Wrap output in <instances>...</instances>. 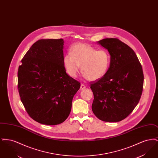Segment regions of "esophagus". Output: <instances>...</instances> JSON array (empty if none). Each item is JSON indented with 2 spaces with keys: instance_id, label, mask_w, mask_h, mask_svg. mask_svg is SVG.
<instances>
[{
  "instance_id": "esophagus-1",
  "label": "esophagus",
  "mask_w": 158,
  "mask_h": 158,
  "mask_svg": "<svg viewBox=\"0 0 158 158\" xmlns=\"http://www.w3.org/2000/svg\"><path fill=\"white\" fill-rule=\"evenodd\" d=\"M85 88H86V86L82 83L81 85V90H83V89H85Z\"/></svg>"
}]
</instances>
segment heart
Segmentation results:
<instances>
[{"label": "heart", "instance_id": "1", "mask_svg": "<svg viewBox=\"0 0 158 158\" xmlns=\"http://www.w3.org/2000/svg\"><path fill=\"white\" fill-rule=\"evenodd\" d=\"M71 54L63 58V63L68 74L76 77L79 71L88 80L97 81L108 72L111 57L105 50H98L88 44L79 43L71 48Z\"/></svg>", "mask_w": 158, "mask_h": 158}]
</instances>
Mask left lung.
Listing matches in <instances>:
<instances>
[{"mask_svg": "<svg viewBox=\"0 0 158 158\" xmlns=\"http://www.w3.org/2000/svg\"><path fill=\"white\" fill-rule=\"evenodd\" d=\"M110 54L108 72L90 83L94 94L92 110L96 117L106 122L126 118L138 104L143 90V70L135 52L117 38L98 41Z\"/></svg>", "mask_w": 158, "mask_h": 158, "instance_id": "8db88e82", "label": "left lung"}]
</instances>
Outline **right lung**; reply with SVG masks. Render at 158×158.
<instances>
[{
    "mask_svg": "<svg viewBox=\"0 0 158 158\" xmlns=\"http://www.w3.org/2000/svg\"><path fill=\"white\" fill-rule=\"evenodd\" d=\"M63 39L40 40L25 54L18 72V90L27 112L38 123L57 125L69 115L81 83L63 63Z\"/></svg>",
    "mask_w": 158,
    "mask_h": 158,
    "instance_id": "add662e5",
    "label": "right lung"
}]
</instances>
